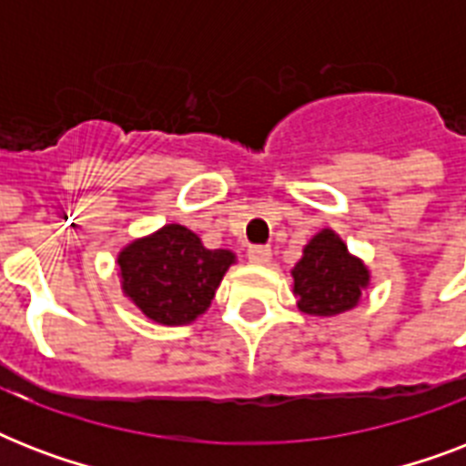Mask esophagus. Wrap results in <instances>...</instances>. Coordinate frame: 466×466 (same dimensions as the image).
<instances>
[{"label":"esophagus","mask_w":466,"mask_h":466,"mask_svg":"<svg viewBox=\"0 0 466 466\" xmlns=\"http://www.w3.org/2000/svg\"><path fill=\"white\" fill-rule=\"evenodd\" d=\"M248 261L258 263V266L268 263L270 261V248L268 247H251V248H248Z\"/></svg>","instance_id":"1"}]
</instances>
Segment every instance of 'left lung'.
I'll use <instances>...</instances> for the list:
<instances>
[{
    "label": "left lung",
    "instance_id": "8db88e82",
    "mask_svg": "<svg viewBox=\"0 0 466 466\" xmlns=\"http://www.w3.org/2000/svg\"><path fill=\"white\" fill-rule=\"evenodd\" d=\"M292 278L298 307L314 317L353 309L370 283L368 268L360 258L348 254V247L331 229H321L307 244Z\"/></svg>",
    "mask_w": 466,
    "mask_h": 466
}]
</instances>
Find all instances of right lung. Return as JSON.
Returning <instances> with one entry per match:
<instances>
[{"instance_id": "right-lung-1", "label": "right lung", "mask_w": 466, "mask_h": 466, "mask_svg": "<svg viewBox=\"0 0 466 466\" xmlns=\"http://www.w3.org/2000/svg\"><path fill=\"white\" fill-rule=\"evenodd\" d=\"M234 263L227 248H205L183 225H164L118 256L123 292L157 324H190L208 307Z\"/></svg>"}]
</instances>
